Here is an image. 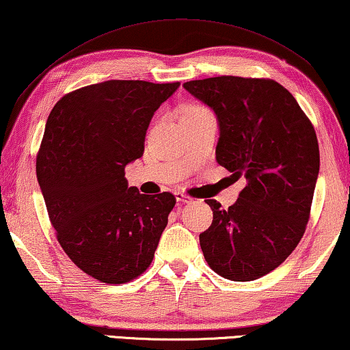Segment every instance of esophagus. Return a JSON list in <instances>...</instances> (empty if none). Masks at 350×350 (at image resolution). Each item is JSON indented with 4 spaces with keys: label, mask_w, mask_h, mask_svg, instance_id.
Segmentation results:
<instances>
[{
    "label": "esophagus",
    "mask_w": 350,
    "mask_h": 350,
    "mask_svg": "<svg viewBox=\"0 0 350 350\" xmlns=\"http://www.w3.org/2000/svg\"><path fill=\"white\" fill-rule=\"evenodd\" d=\"M175 198H176V202H180V203H191L192 202V198L189 197V196H186V193H183V192H175Z\"/></svg>",
    "instance_id": "34e87169"
}]
</instances>
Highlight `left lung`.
<instances>
[{"instance_id":"left-lung-1","label":"left lung","mask_w":350,"mask_h":350,"mask_svg":"<svg viewBox=\"0 0 350 350\" xmlns=\"http://www.w3.org/2000/svg\"><path fill=\"white\" fill-rule=\"evenodd\" d=\"M183 88L217 117V163L245 178L228 209L206 200L213 224L200 233L202 252L224 278L256 280L280 266L305 233L319 174L314 128L272 79L216 77Z\"/></svg>"}]
</instances>
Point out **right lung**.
I'll return each instance as SVG.
<instances>
[{"label":"right lung","mask_w":350,"mask_h":350,"mask_svg":"<svg viewBox=\"0 0 350 350\" xmlns=\"http://www.w3.org/2000/svg\"><path fill=\"white\" fill-rule=\"evenodd\" d=\"M178 88L111 79L64 95L48 116L37 180L59 244L95 280L131 282L153 260L175 197L128 186L125 167Z\"/></svg>","instance_id":"right-lung-1"}]
</instances>
